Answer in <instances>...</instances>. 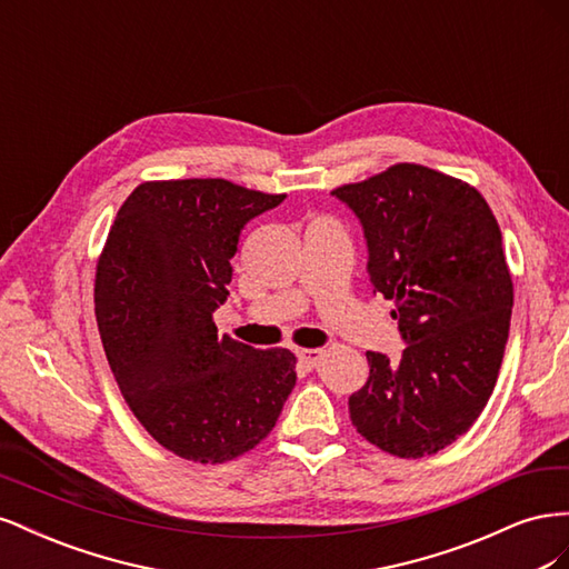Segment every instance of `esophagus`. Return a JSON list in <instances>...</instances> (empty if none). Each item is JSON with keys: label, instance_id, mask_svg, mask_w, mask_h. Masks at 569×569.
I'll list each match as a JSON object with an SVG mask.
<instances>
[{"label": "esophagus", "instance_id": "obj_1", "mask_svg": "<svg viewBox=\"0 0 569 569\" xmlns=\"http://www.w3.org/2000/svg\"><path fill=\"white\" fill-rule=\"evenodd\" d=\"M320 356H322V351H320V349H299V351H297L299 363H301V366H306L308 370L316 368V363L320 360Z\"/></svg>", "mask_w": 569, "mask_h": 569}]
</instances>
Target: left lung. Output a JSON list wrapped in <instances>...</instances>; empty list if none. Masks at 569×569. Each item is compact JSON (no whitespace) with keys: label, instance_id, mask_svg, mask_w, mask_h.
<instances>
[{"label":"left lung","instance_id":"8db88e82","mask_svg":"<svg viewBox=\"0 0 569 569\" xmlns=\"http://www.w3.org/2000/svg\"><path fill=\"white\" fill-rule=\"evenodd\" d=\"M332 194L363 228L370 284L396 301L406 343L399 363L366 353L351 422L391 456L437 453L472 427L501 370L512 311L501 228L475 187L416 163Z\"/></svg>","mask_w":569,"mask_h":569}]
</instances>
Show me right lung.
<instances>
[{
	"label": "right lung",
	"instance_id": "right-lung-1",
	"mask_svg": "<svg viewBox=\"0 0 569 569\" xmlns=\"http://www.w3.org/2000/svg\"><path fill=\"white\" fill-rule=\"evenodd\" d=\"M284 201L228 180L144 182L101 251L94 313L120 393L163 449L226 462L266 439L297 385L287 349L218 337L239 234Z\"/></svg>",
	"mask_w": 569,
	"mask_h": 569
}]
</instances>
